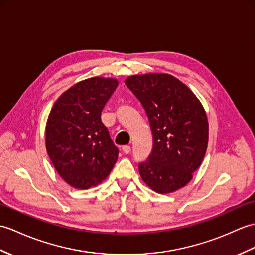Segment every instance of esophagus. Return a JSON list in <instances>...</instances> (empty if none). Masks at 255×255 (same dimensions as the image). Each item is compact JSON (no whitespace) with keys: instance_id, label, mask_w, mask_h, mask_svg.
<instances>
[{"instance_id":"obj_1","label":"esophagus","mask_w":255,"mask_h":255,"mask_svg":"<svg viewBox=\"0 0 255 255\" xmlns=\"http://www.w3.org/2000/svg\"><path fill=\"white\" fill-rule=\"evenodd\" d=\"M123 152H124V154H129V153L131 152V147H130L129 145L123 146Z\"/></svg>"}]
</instances>
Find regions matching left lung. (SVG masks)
<instances>
[{"label":"left lung","instance_id":"obj_1","mask_svg":"<svg viewBox=\"0 0 255 255\" xmlns=\"http://www.w3.org/2000/svg\"><path fill=\"white\" fill-rule=\"evenodd\" d=\"M126 86L149 117L153 149L139 164L142 180L166 194L185 187L202 163L209 142V122L200 100L169 74L129 76Z\"/></svg>","mask_w":255,"mask_h":255}]
</instances>
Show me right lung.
Returning a JSON list of instances; mask_svg holds the SVG:
<instances>
[{
    "label": "right lung",
    "mask_w": 255,
    "mask_h": 255,
    "mask_svg": "<svg viewBox=\"0 0 255 255\" xmlns=\"http://www.w3.org/2000/svg\"><path fill=\"white\" fill-rule=\"evenodd\" d=\"M118 80L91 77L63 92L45 126V147L56 171L69 186L85 190L108 178L118 157L101 112Z\"/></svg>",
    "instance_id": "right-lung-1"
}]
</instances>
